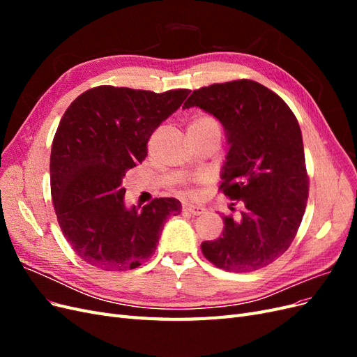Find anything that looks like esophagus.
I'll list each match as a JSON object with an SVG mask.
<instances>
[{
    "instance_id": "34e87169",
    "label": "esophagus",
    "mask_w": 357,
    "mask_h": 357,
    "mask_svg": "<svg viewBox=\"0 0 357 357\" xmlns=\"http://www.w3.org/2000/svg\"><path fill=\"white\" fill-rule=\"evenodd\" d=\"M183 211L190 213L193 215H201L205 213V208L201 207V205H193L190 202H186V204H183Z\"/></svg>"
}]
</instances>
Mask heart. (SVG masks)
<instances>
[{"mask_svg":"<svg viewBox=\"0 0 357 357\" xmlns=\"http://www.w3.org/2000/svg\"><path fill=\"white\" fill-rule=\"evenodd\" d=\"M202 129H210V131L220 132V125L211 116H207V114L195 116L190 121V123L188 126V131H202Z\"/></svg>","mask_w":357,"mask_h":357,"instance_id":"obj_1","label":"heart"}]
</instances>
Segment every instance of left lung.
<instances>
[{"label": "left lung", "mask_w": 357, "mask_h": 357, "mask_svg": "<svg viewBox=\"0 0 357 357\" xmlns=\"http://www.w3.org/2000/svg\"><path fill=\"white\" fill-rule=\"evenodd\" d=\"M198 109L222 123L228 153L223 193L243 202L238 219L223 215L222 236L201 244L225 271L252 273L282 256L305 213L308 176L301 128L277 93L253 80L193 91L183 109Z\"/></svg>", "instance_id": "obj_1"}]
</instances>
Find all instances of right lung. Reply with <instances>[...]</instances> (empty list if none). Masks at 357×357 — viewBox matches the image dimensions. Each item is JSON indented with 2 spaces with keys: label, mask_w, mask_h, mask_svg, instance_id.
<instances>
[{
  "label": "right lung",
  "mask_w": 357,
  "mask_h": 357,
  "mask_svg": "<svg viewBox=\"0 0 357 357\" xmlns=\"http://www.w3.org/2000/svg\"><path fill=\"white\" fill-rule=\"evenodd\" d=\"M189 92L98 86L63 113L50 153L52 201L63 236L84 262L104 271L139 266L155 253L168 215L180 214L176 198L126 207L122 180Z\"/></svg>",
  "instance_id": "right-lung-1"
}]
</instances>
